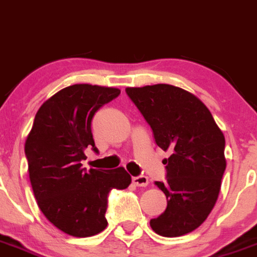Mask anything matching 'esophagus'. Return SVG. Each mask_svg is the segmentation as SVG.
<instances>
[{
  "mask_svg": "<svg viewBox=\"0 0 257 257\" xmlns=\"http://www.w3.org/2000/svg\"><path fill=\"white\" fill-rule=\"evenodd\" d=\"M133 184L137 185V186H147L149 185V178L147 176H137V177H133Z\"/></svg>",
  "mask_w": 257,
  "mask_h": 257,
  "instance_id": "obj_1",
  "label": "esophagus"
}]
</instances>
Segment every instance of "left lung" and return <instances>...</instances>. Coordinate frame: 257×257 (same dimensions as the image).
<instances>
[{"instance_id":"obj_1","label":"left lung","mask_w":257,"mask_h":257,"mask_svg":"<svg viewBox=\"0 0 257 257\" xmlns=\"http://www.w3.org/2000/svg\"><path fill=\"white\" fill-rule=\"evenodd\" d=\"M126 94L153 129L156 145L171 156L167 181H155L167 208L150 226L162 236H181L204 222L217 200L226 168L225 137L200 99L168 84L126 88Z\"/></svg>"}]
</instances>
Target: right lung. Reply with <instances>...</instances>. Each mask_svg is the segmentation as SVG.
<instances>
[{
    "label": "right lung",
    "instance_id": "1",
    "mask_svg": "<svg viewBox=\"0 0 257 257\" xmlns=\"http://www.w3.org/2000/svg\"><path fill=\"white\" fill-rule=\"evenodd\" d=\"M119 89L76 84L49 98L35 116L24 153L33 194L41 212L59 230L85 238L107 226V198L132 178L122 167L82 168L85 149L98 154L91 119Z\"/></svg>",
    "mask_w": 257,
    "mask_h": 257
}]
</instances>
